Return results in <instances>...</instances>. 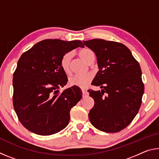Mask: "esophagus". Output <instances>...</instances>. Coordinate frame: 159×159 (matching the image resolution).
Masks as SVG:
<instances>
[{"label":"esophagus","mask_w":159,"mask_h":159,"mask_svg":"<svg viewBox=\"0 0 159 159\" xmlns=\"http://www.w3.org/2000/svg\"><path fill=\"white\" fill-rule=\"evenodd\" d=\"M82 93H83V96H85L86 94H87V91L85 89H82Z\"/></svg>","instance_id":"obj_1"}]
</instances>
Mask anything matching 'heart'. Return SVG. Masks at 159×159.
<instances>
[{
  "label": "heart",
  "instance_id": "b5f03b06",
  "mask_svg": "<svg viewBox=\"0 0 159 159\" xmlns=\"http://www.w3.org/2000/svg\"><path fill=\"white\" fill-rule=\"evenodd\" d=\"M79 56L83 60L90 62L93 57H95L94 52L90 48H83L79 51ZM72 57L71 52H68L64 54L60 59V66L63 71L66 74H69L70 72V61ZM93 76L92 74L88 73L83 75H75L71 77L69 80V84L73 86H78L80 88H85L89 85V83L93 80Z\"/></svg>",
  "mask_w": 159,
  "mask_h": 159
}]
</instances>
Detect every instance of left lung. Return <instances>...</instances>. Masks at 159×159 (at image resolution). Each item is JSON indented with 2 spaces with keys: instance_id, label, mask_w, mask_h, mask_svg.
<instances>
[{
  "instance_id": "left-lung-1",
  "label": "left lung",
  "mask_w": 159,
  "mask_h": 159,
  "mask_svg": "<svg viewBox=\"0 0 159 159\" xmlns=\"http://www.w3.org/2000/svg\"><path fill=\"white\" fill-rule=\"evenodd\" d=\"M83 44L95 53L99 71L88 90L95 105L88 114L92 125L105 133H118L133 121L142 104L144 86L138 61L120 43L92 39Z\"/></svg>"
}]
</instances>
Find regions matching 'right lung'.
Instances as JSON below:
<instances>
[{
    "mask_svg": "<svg viewBox=\"0 0 159 159\" xmlns=\"http://www.w3.org/2000/svg\"><path fill=\"white\" fill-rule=\"evenodd\" d=\"M78 47H84L80 41L46 39L21 55L13 74L12 102L28 130L50 135L68 125L70 110L82 98V91L73 86L59 92L68 81L60 59Z\"/></svg>",
    "mask_w": 159,
    "mask_h": 159,
    "instance_id": "1",
    "label": "right lung"
}]
</instances>
